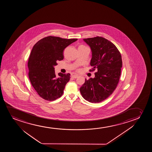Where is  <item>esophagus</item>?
Segmentation results:
<instances>
[{
	"label": "esophagus",
	"mask_w": 152,
	"mask_h": 152,
	"mask_svg": "<svg viewBox=\"0 0 152 152\" xmlns=\"http://www.w3.org/2000/svg\"><path fill=\"white\" fill-rule=\"evenodd\" d=\"M72 77L73 78H75V79H76V78H78V76H77V75H72Z\"/></svg>",
	"instance_id": "esophagus-1"
}]
</instances>
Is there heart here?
Listing matches in <instances>:
<instances>
[{"label":"heart","mask_w":152,"mask_h":152,"mask_svg":"<svg viewBox=\"0 0 152 152\" xmlns=\"http://www.w3.org/2000/svg\"><path fill=\"white\" fill-rule=\"evenodd\" d=\"M82 46V47H85V46Z\"/></svg>","instance_id":"heart-1"}]
</instances>
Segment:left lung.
Returning a JSON list of instances; mask_svg holds the SVG:
<instances>
[{"instance_id":"left-lung-1","label":"left lung","mask_w":152,"mask_h":152,"mask_svg":"<svg viewBox=\"0 0 152 152\" xmlns=\"http://www.w3.org/2000/svg\"><path fill=\"white\" fill-rule=\"evenodd\" d=\"M91 48L95 77L85 79L80 88L81 96L91 103L102 102L114 92L118 83L122 67L121 53L112 42L102 37L83 39Z\"/></svg>"}]
</instances>
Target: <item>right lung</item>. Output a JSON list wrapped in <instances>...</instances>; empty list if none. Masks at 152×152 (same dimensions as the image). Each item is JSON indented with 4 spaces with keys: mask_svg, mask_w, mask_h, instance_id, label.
Instances as JSON below:
<instances>
[{
    "mask_svg": "<svg viewBox=\"0 0 152 152\" xmlns=\"http://www.w3.org/2000/svg\"><path fill=\"white\" fill-rule=\"evenodd\" d=\"M77 39L48 36L34 46L28 62V77L38 95L47 101H54L62 96L70 74L56 75L54 66L62 60L63 50Z\"/></svg>",
    "mask_w": 152,
    "mask_h": 152,
    "instance_id": "1",
    "label": "right lung"
}]
</instances>
